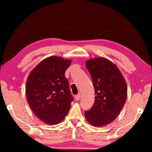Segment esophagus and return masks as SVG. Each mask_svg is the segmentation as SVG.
I'll list each match as a JSON object with an SVG mask.
<instances>
[{
    "mask_svg": "<svg viewBox=\"0 0 152 152\" xmlns=\"http://www.w3.org/2000/svg\"><path fill=\"white\" fill-rule=\"evenodd\" d=\"M75 99H76V101H79L80 99V94H77V95H76L75 96Z\"/></svg>",
    "mask_w": 152,
    "mask_h": 152,
    "instance_id": "esophagus-1",
    "label": "esophagus"
}]
</instances>
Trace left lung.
I'll use <instances>...</instances> for the list:
<instances>
[{
    "label": "left lung",
    "mask_w": 152,
    "mask_h": 152,
    "mask_svg": "<svg viewBox=\"0 0 152 152\" xmlns=\"http://www.w3.org/2000/svg\"><path fill=\"white\" fill-rule=\"evenodd\" d=\"M95 91L93 106L84 113L90 124L101 127L118 116L127 95V84L119 69L112 61L96 58L86 62Z\"/></svg>",
    "instance_id": "left-lung-1"
}]
</instances>
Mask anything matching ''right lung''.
I'll list each match as a JSON object with an SVG mask.
<instances>
[{
	"mask_svg": "<svg viewBox=\"0 0 152 152\" xmlns=\"http://www.w3.org/2000/svg\"><path fill=\"white\" fill-rule=\"evenodd\" d=\"M71 61L51 56L38 64L28 76L25 93L28 104L43 122L55 125L68 114L73 101L65 72Z\"/></svg>",
	"mask_w": 152,
	"mask_h": 152,
	"instance_id": "obj_1",
	"label": "right lung"
}]
</instances>
